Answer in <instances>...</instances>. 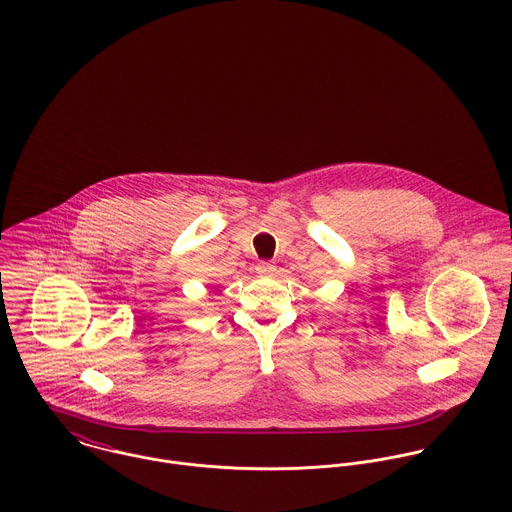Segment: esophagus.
Wrapping results in <instances>:
<instances>
[{
    "label": "esophagus",
    "mask_w": 512,
    "mask_h": 512,
    "mask_svg": "<svg viewBox=\"0 0 512 512\" xmlns=\"http://www.w3.org/2000/svg\"><path fill=\"white\" fill-rule=\"evenodd\" d=\"M256 272L262 274V276H272V274L276 272V266H274L272 262H260V264L256 266Z\"/></svg>",
    "instance_id": "1"
}]
</instances>
